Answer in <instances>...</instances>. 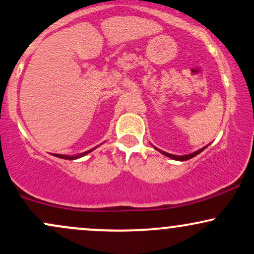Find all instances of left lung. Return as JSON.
Returning a JSON list of instances; mask_svg holds the SVG:
<instances>
[{
  "label": "left lung",
  "mask_w": 254,
  "mask_h": 254,
  "mask_svg": "<svg viewBox=\"0 0 254 254\" xmlns=\"http://www.w3.org/2000/svg\"><path fill=\"white\" fill-rule=\"evenodd\" d=\"M209 145V144H208ZM208 145H205V147H203L202 149H199V150H197V151H193V153H191V154H188V155H173V154H170V153H166V151H164V150H160V149H157V148H155L156 150H159L160 153L161 154H164L165 156H167V157H170V159H173V160H177V161H186V160H189V159H192V157H194L196 155H198V154L199 153H202V151L205 149L206 147H208Z\"/></svg>",
  "instance_id": "8db88e82"
}]
</instances>
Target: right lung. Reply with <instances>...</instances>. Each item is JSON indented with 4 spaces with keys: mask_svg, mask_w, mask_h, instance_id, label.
Here are the masks:
<instances>
[{
    "mask_svg": "<svg viewBox=\"0 0 254 254\" xmlns=\"http://www.w3.org/2000/svg\"><path fill=\"white\" fill-rule=\"evenodd\" d=\"M98 147H99V145H98ZM95 148H97V147H94V148H92V149L84 151V153L76 154V155H63V154H54V155L57 156V157H61V159H64V160H76V159H80V157H82L84 155H87V154H89L90 151L94 150Z\"/></svg>",
    "mask_w": 254,
    "mask_h": 254,
    "instance_id": "obj_1",
    "label": "right lung"
}]
</instances>
